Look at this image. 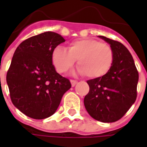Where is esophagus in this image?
Wrapping results in <instances>:
<instances>
[{
    "instance_id": "1",
    "label": "esophagus",
    "mask_w": 147,
    "mask_h": 147,
    "mask_svg": "<svg viewBox=\"0 0 147 147\" xmlns=\"http://www.w3.org/2000/svg\"><path fill=\"white\" fill-rule=\"evenodd\" d=\"M70 82L71 83V86H76V85L77 84V83H78V81H76V80H71Z\"/></svg>"
}]
</instances>
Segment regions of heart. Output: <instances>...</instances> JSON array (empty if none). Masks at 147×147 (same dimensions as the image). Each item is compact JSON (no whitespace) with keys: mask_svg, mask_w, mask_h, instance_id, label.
<instances>
[{"mask_svg":"<svg viewBox=\"0 0 147 147\" xmlns=\"http://www.w3.org/2000/svg\"><path fill=\"white\" fill-rule=\"evenodd\" d=\"M77 60V67L84 76L98 79L108 73L113 66L114 53L111 46L96 39H80L71 42L68 51L57 47L52 53V62L57 72L65 73Z\"/></svg>","mask_w":147,"mask_h":147,"instance_id":"obj_1","label":"heart"}]
</instances>
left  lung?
<instances>
[{
    "label": "left lung",
    "mask_w": 147,
    "mask_h": 147,
    "mask_svg": "<svg viewBox=\"0 0 147 147\" xmlns=\"http://www.w3.org/2000/svg\"><path fill=\"white\" fill-rule=\"evenodd\" d=\"M99 38L113 49V64L104 76L86 81L90 90L84 98V105L94 119L112 123L122 118L136 102L139 72L132 56L122 43Z\"/></svg>",
    "instance_id": "8db88e82"
}]
</instances>
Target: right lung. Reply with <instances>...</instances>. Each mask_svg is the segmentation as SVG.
Instances as JSON below:
<instances>
[{
    "mask_svg": "<svg viewBox=\"0 0 147 147\" xmlns=\"http://www.w3.org/2000/svg\"><path fill=\"white\" fill-rule=\"evenodd\" d=\"M64 42L60 34L47 31L24 40L15 51L6 80L11 102L27 117L52 116L71 86L52 62L53 49Z\"/></svg>",
    "mask_w": 147,
    "mask_h": 147,
    "instance_id": "right-lung-1",
    "label": "right lung"
}]
</instances>
